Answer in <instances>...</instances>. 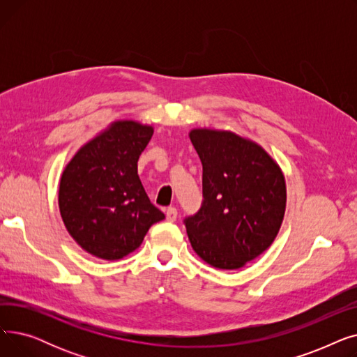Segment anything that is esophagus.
I'll return each mask as SVG.
<instances>
[{"label":"esophagus","instance_id":"1","mask_svg":"<svg viewBox=\"0 0 357 357\" xmlns=\"http://www.w3.org/2000/svg\"><path fill=\"white\" fill-rule=\"evenodd\" d=\"M178 217V210L175 207H171L166 210V220L167 221H175Z\"/></svg>","mask_w":357,"mask_h":357}]
</instances>
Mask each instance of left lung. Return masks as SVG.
<instances>
[{
	"mask_svg": "<svg viewBox=\"0 0 357 357\" xmlns=\"http://www.w3.org/2000/svg\"><path fill=\"white\" fill-rule=\"evenodd\" d=\"M202 163V202L183 218L195 253L218 269H238L264 253L282 224L285 178L256 143L231 131L192 130Z\"/></svg>",
	"mask_w": 357,
	"mask_h": 357,
	"instance_id": "left-lung-1",
	"label": "left lung"
}]
</instances>
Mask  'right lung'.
Masks as SVG:
<instances>
[{
    "label": "right lung",
    "mask_w": 357,
    "mask_h": 357,
    "mask_svg": "<svg viewBox=\"0 0 357 357\" xmlns=\"http://www.w3.org/2000/svg\"><path fill=\"white\" fill-rule=\"evenodd\" d=\"M152 136L150 126L117 121L81 147L65 167L61 215L69 234L89 255L121 259L165 218L137 175V160Z\"/></svg>",
    "instance_id": "1"
}]
</instances>
